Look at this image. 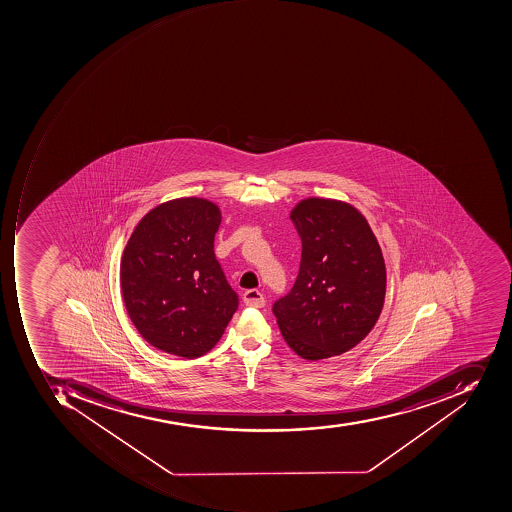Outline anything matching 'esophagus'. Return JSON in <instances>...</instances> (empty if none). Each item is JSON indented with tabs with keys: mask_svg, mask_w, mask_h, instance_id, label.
I'll use <instances>...</instances> for the list:
<instances>
[{
	"mask_svg": "<svg viewBox=\"0 0 512 512\" xmlns=\"http://www.w3.org/2000/svg\"><path fill=\"white\" fill-rule=\"evenodd\" d=\"M243 300L247 307H265V296L258 289H247L246 293L243 294Z\"/></svg>",
	"mask_w": 512,
	"mask_h": 512,
	"instance_id": "obj_1",
	"label": "esophagus"
}]
</instances>
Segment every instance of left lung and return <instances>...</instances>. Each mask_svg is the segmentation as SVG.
Returning a JSON list of instances; mask_svg holds the SVG:
<instances>
[{
  "label": "left lung",
  "mask_w": 512,
  "mask_h": 512,
  "mask_svg": "<svg viewBox=\"0 0 512 512\" xmlns=\"http://www.w3.org/2000/svg\"><path fill=\"white\" fill-rule=\"evenodd\" d=\"M302 240L299 274L272 313L297 355L318 361L360 344L380 316L386 268L377 238L355 207L310 198L291 212Z\"/></svg>",
  "instance_id": "obj_1"
}]
</instances>
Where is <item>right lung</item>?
Returning <instances> with one entry per match:
<instances>
[{
  "mask_svg": "<svg viewBox=\"0 0 512 512\" xmlns=\"http://www.w3.org/2000/svg\"><path fill=\"white\" fill-rule=\"evenodd\" d=\"M218 205L182 198L141 219L121 260L129 318L151 346L198 358L215 347L238 308V296L216 260Z\"/></svg>",
  "mask_w": 512,
  "mask_h": 512,
  "instance_id": "add662e5",
  "label": "right lung"
}]
</instances>
